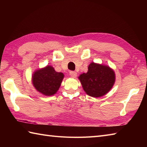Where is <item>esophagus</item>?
<instances>
[{"instance_id":"34e87169","label":"esophagus","mask_w":147,"mask_h":147,"mask_svg":"<svg viewBox=\"0 0 147 147\" xmlns=\"http://www.w3.org/2000/svg\"><path fill=\"white\" fill-rule=\"evenodd\" d=\"M69 74H70V76L71 77L76 78V76H77V73H76V72H75V71H70L69 72Z\"/></svg>"}]
</instances>
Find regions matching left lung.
Wrapping results in <instances>:
<instances>
[{
  "instance_id": "8db88e82",
  "label": "left lung",
  "mask_w": 147,
  "mask_h": 147,
  "mask_svg": "<svg viewBox=\"0 0 147 147\" xmlns=\"http://www.w3.org/2000/svg\"><path fill=\"white\" fill-rule=\"evenodd\" d=\"M78 79L87 95L98 98L107 94L113 87L115 74L108 65L92 62L87 73L80 74Z\"/></svg>"
}]
</instances>
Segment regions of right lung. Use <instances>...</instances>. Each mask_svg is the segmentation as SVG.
I'll list each match as a JSON object with an SVG mask.
<instances>
[{
    "label": "right lung",
    "mask_w": 147,
    "mask_h": 147,
    "mask_svg": "<svg viewBox=\"0 0 147 147\" xmlns=\"http://www.w3.org/2000/svg\"><path fill=\"white\" fill-rule=\"evenodd\" d=\"M64 74L55 71L52 65L36 70L32 74V84L37 92L45 96L55 94L60 88Z\"/></svg>",
    "instance_id": "right-lung-1"
}]
</instances>
